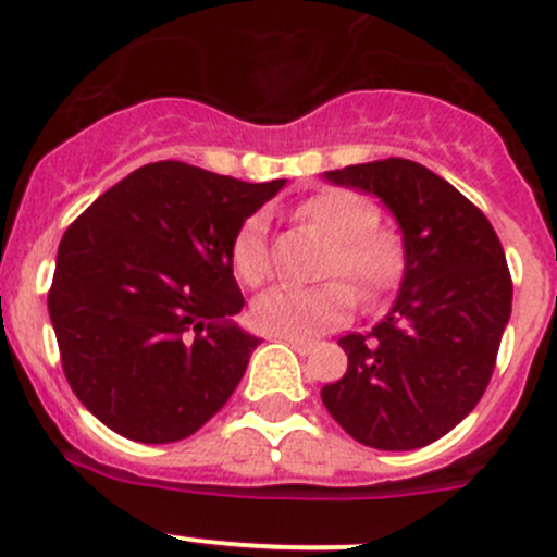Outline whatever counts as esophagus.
I'll return each mask as SVG.
<instances>
[{"label":"esophagus","mask_w":557,"mask_h":557,"mask_svg":"<svg viewBox=\"0 0 557 557\" xmlns=\"http://www.w3.org/2000/svg\"><path fill=\"white\" fill-rule=\"evenodd\" d=\"M280 339H283L285 345L294 347L296 352H301V356H307V352H310L312 347H314L312 339H299V336H280Z\"/></svg>","instance_id":"obj_1"}]
</instances>
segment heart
Wrapping results in <instances>:
<instances>
[{"label": "heart", "instance_id": "heart-1", "mask_svg": "<svg viewBox=\"0 0 557 557\" xmlns=\"http://www.w3.org/2000/svg\"><path fill=\"white\" fill-rule=\"evenodd\" d=\"M296 218L331 239L320 285H274L252 305V323L269 336H305L342 323L356 310L354 280L363 299H380L404 272V243L393 228L377 226V207L356 190L325 188L296 205ZM232 269L247 285L269 277L267 218H245L232 239ZM348 278L345 281L344 277Z\"/></svg>", "mask_w": 557, "mask_h": 557}]
</instances>
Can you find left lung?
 <instances>
[{
	"mask_svg": "<svg viewBox=\"0 0 557 557\" xmlns=\"http://www.w3.org/2000/svg\"><path fill=\"white\" fill-rule=\"evenodd\" d=\"M325 177L391 207L407 272L385 320L342 336L347 372L320 398L361 445L418 450L453 431L491 383L512 312L507 256L480 207L423 164L385 159Z\"/></svg>",
	"mask_w": 557,
	"mask_h": 557,
	"instance_id": "1",
	"label": "left lung"
}]
</instances>
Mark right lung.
<instances>
[{
  "label": "right lung",
  "instance_id": "right-lung-1",
  "mask_svg": "<svg viewBox=\"0 0 557 557\" xmlns=\"http://www.w3.org/2000/svg\"><path fill=\"white\" fill-rule=\"evenodd\" d=\"M283 185L156 161L66 228L48 310L66 383L107 429L166 445L228 401L258 347L228 323L232 239Z\"/></svg>",
  "mask_w": 557,
  "mask_h": 557
}]
</instances>
